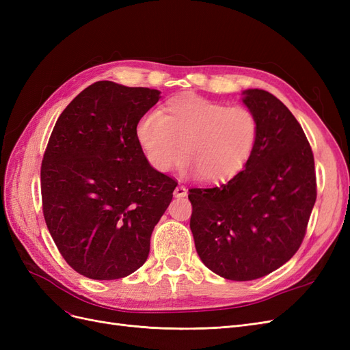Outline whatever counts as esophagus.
Returning <instances> with one entry per match:
<instances>
[{"mask_svg":"<svg viewBox=\"0 0 350 350\" xmlns=\"http://www.w3.org/2000/svg\"><path fill=\"white\" fill-rule=\"evenodd\" d=\"M187 193H188V189H187L184 185H178V187L175 188L174 196H175L176 198H179V197H185Z\"/></svg>","mask_w":350,"mask_h":350,"instance_id":"34e87169","label":"esophagus"}]
</instances>
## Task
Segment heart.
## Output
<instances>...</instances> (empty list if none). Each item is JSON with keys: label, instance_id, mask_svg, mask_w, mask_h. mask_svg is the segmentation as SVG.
Listing matches in <instances>:
<instances>
[{"label": "heart", "instance_id": "b5f03b06", "mask_svg": "<svg viewBox=\"0 0 350 350\" xmlns=\"http://www.w3.org/2000/svg\"><path fill=\"white\" fill-rule=\"evenodd\" d=\"M135 140L157 172L171 171L184 146L183 174L217 184L247 166L258 140V121L248 108L183 94L169 99L161 113L142 116Z\"/></svg>", "mask_w": 350, "mask_h": 350}]
</instances>
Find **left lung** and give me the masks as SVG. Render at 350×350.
I'll use <instances>...</instances> for the list:
<instances>
[{"mask_svg":"<svg viewBox=\"0 0 350 350\" xmlns=\"http://www.w3.org/2000/svg\"><path fill=\"white\" fill-rule=\"evenodd\" d=\"M242 103L258 121L247 166L228 184L188 194L200 260L237 282L260 279L293 257L317 198L312 150L292 112L261 89L243 90Z\"/></svg>","mask_w":350,"mask_h":350,"instance_id":"1","label":"left lung"}]
</instances>
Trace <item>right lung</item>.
Listing matches in <instances>:
<instances>
[{
  "instance_id": "obj_1",
  "label": "right lung",
  "mask_w": 350,
  "mask_h": 350,
  "mask_svg": "<svg viewBox=\"0 0 350 350\" xmlns=\"http://www.w3.org/2000/svg\"><path fill=\"white\" fill-rule=\"evenodd\" d=\"M161 99L149 88L96 81L62 111L40 167L44 217L77 273L115 280L140 269L176 183L153 169L135 140Z\"/></svg>"
}]
</instances>
